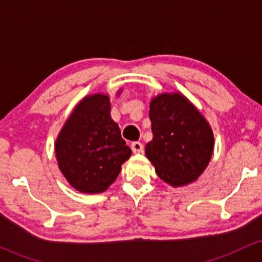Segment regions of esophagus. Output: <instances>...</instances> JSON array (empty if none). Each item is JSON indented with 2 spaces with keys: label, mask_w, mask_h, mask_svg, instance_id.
<instances>
[{
  "label": "esophagus",
  "mask_w": 262,
  "mask_h": 262,
  "mask_svg": "<svg viewBox=\"0 0 262 262\" xmlns=\"http://www.w3.org/2000/svg\"><path fill=\"white\" fill-rule=\"evenodd\" d=\"M132 150H133V152H135V154H139V152H143V144L139 143V141H134V143H132L130 145Z\"/></svg>",
  "instance_id": "obj_1"
}]
</instances>
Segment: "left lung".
<instances>
[{
	"label": "left lung",
	"instance_id": "1",
	"mask_svg": "<svg viewBox=\"0 0 262 262\" xmlns=\"http://www.w3.org/2000/svg\"><path fill=\"white\" fill-rule=\"evenodd\" d=\"M152 140L145 155L162 181H194L212 158L213 133L203 116L180 93H162L150 103Z\"/></svg>",
	"mask_w": 262,
	"mask_h": 262
}]
</instances>
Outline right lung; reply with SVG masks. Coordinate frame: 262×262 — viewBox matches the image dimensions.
I'll list each match as a JSON object with an SVG mask.
<instances>
[{
	"mask_svg": "<svg viewBox=\"0 0 262 262\" xmlns=\"http://www.w3.org/2000/svg\"><path fill=\"white\" fill-rule=\"evenodd\" d=\"M110 112L108 96L97 93L83 98L56 140L60 170L80 192L106 191L121 172V165L132 154Z\"/></svg>",
	"mask_w": 262,
	"mask_h": 262,
	"instance_id": "obj_1",
	"label": "right lung"
}]
</instances>
